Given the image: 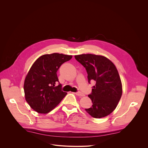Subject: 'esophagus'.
Segmentation results:
<instances>
[{"label":"esophagus","instance_id":"34e87169","mask_svg":"<svg viewBox=\"0 0 148 148\" xmlns=\"http://www.w3.org/2000/svg\"><path fill=\"white\" fill-rule=\"evenodd\" d=\"M75 94H76L77 95H78V96H80V97H84V96H85V95L84 94H83L82 92H75L74 93Z\"/></svg>","mask_w":148,"mask_h":148}]
</instances>
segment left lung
<instances>
[{"instance_id": "8db88e82", "label": "left lung", "mask_w": 148, "mask_h": 148, "mask_svg": "<svg viewBox=\"0 0 148 148\" xmlns=\"http://www.w3.org/2000/svg\"><path fill=\"white\" fill-rule=\"evenodd\" d=\"M74 57L86 68L88 82H96L88 95L92 105L86 111L95 118L110 115L117 107L122 94V82L115 66L103 56L82 54Z\"/></svg>"}]
</instances>
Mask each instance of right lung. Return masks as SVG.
Returning a JSON list of instances; mask_svg holds the SVG:
<instances>
[{"mask_svg": "<svg viewBox=\"0 0 148 148\" xmlns=\"http://www.w3.org/2000/svg\"><path fill=\"white\" fill-rule=\"evenodd\" d=\"M71 55L59 53L38 57L29 70L24 82L25 99L30 107L40 114H47L56 108L67 92L61 91L57 72Z\"/></svg>", "mask_w": 148, "mask_h": 148, "instance_id": "1", "label": "right lung"}]
</instances>
